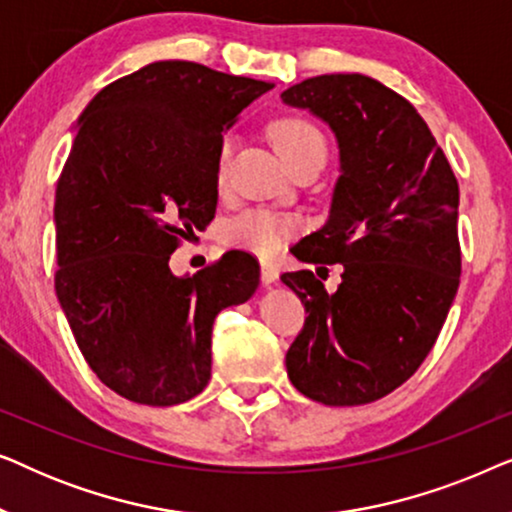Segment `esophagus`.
Wrapping results in <instances>:
<instances>
[{"mask_svg":"<svg viewBox=\"0 0 512 512\" xmlns=\"http://www.w3.org/2000/svg\"><path fill=\"white\" fill-rule=\"evenodd\" d=\"M277 277H279V270L275 268V265H272V263H261V282L265 286L275 284Z\"/></svg>","mask_w":512,"mask_h":512,"instance_id":"1","label":"esophagus"}]
</instances>
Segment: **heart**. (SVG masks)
Segmentation results:
<instances>
[{
	"instance_id": "1",
	"label": "heart",
	"mask_w": 512,
	"mask_h": 512,
	"mask_svg": "<svg viewBox=\"0 0 512 512\" xmlns=\"http://www.w3.org/2000/svg\"><path fill=\"white\" fill-rule=\"evenodd\" d=\"M272 142H275L279 156L296 170L300 165L310 163H326L328 144L324 132L317 125L300 116L282 118L272 125ZM230 151H233V142L226 137L219 149V163H216V181L223 184L228 170ZM300 228V219L291 214L275 212V209L265 207H251L247 212L237 214L230 219L223 228V240L230 247L247 249L251 254L270 258L275 256L284 242Z\"/></svg>"
}]
</instances>
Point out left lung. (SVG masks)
Listing matches in <instances>:
<instances>
[{
	"mask_svg": "<svg viewBox=\"0 0 512 512\" xmlns=\"http://www.w3.org/2000/svg\"><path fill=\"white\" fill-rule=\"evenodd\" d=\"M282 102L321 118L340 153L328 219L293 256L342 265L335 293L312 270L282 275L307 312L286 373L317 403H373L422 366L457 296L459 184L417 109L370 76H312Z\"/></svg>",
	"mask_w": 512,
	"mask_h": 512,
	"instance_id": "obj_1",
	"label": "left lung"
}]
</instances>
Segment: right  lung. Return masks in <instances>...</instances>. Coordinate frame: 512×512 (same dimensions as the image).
<instances>
[{
  "mask_svg": "<svg viewBox=\"0 0 512 512\" xmlns=\"http://www.w3.org/2000/svg\"><path fill=\"white\" fill-rule=\"evenodd\" d=\"M270 81L160 60L102 88L55 188V293L93 373L142 405L191 401L212 377V326L258 289L247 251L177 277L170 254L219 200L223 130Z\"/></svg>",
  "mask_w": 512,
  "mask_h": 512,
  "instance_id": "1",
  "label": "right lung"
}]
</instances>
